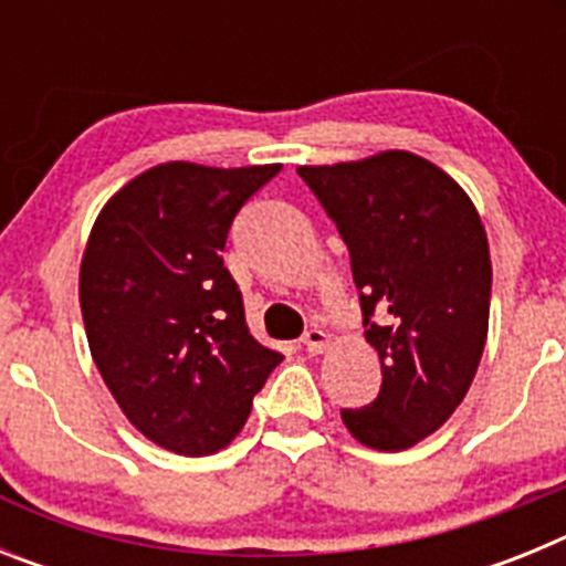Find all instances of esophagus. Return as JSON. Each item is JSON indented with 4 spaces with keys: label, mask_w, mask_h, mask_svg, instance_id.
Masks as SVG:
<instances>
[{
    "label": "esophagus",
    "mask_w": 566,
    "mask_h": 566,
    "mask_svg": "<svg viewBox=\"0 0 566 566\" xmlns=\"http://www.w3.org/2000/svg\"><path fill=\"white\" fill-rule=\"evenodd\" d=\"M303 348H306L308 354H323L328 348V334L323 332V328H308V332L303 334Z\"/></svg>",
    "instance_id": "esophagus-1"
}]
</instances>
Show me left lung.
I'll use <instances>...</instances> for the list:
<instances>
[{
  "label": "left lung",
  "mask_w": 566,
  "mask_h": 566,
  "mask_svg": "<svg viewBox=\"0 0 566 566\" xmlns=\"http://www.w3.org/2000/svg\"><path fill=\"white\" fill-rule=\"evenodd\" d=\"M297 175L348 247L365 339L382 365L377 399L343 408V422L368 448L405 451L448 422L476 377L488 234L451 175L402 149Z\"/></svg>",
  "instance_id": "1"
}]
</instances>
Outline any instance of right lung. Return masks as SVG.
<instances>
[{
	"label": "right lung",
	"instance_id": "obj_1",
	"mask_svg": "<svg viewBox=\"0 0 566 566\" xmlns=\"http://www.w3.org/2000/svg\"><path fill=\"white\" fill-rule=\"evenodd\" d=\"M277 172L161 164L115 192L90 232L78 277L90 352L129 422L167 451H221L283 359L249 334L223 266L234 214Z\"/></svg>",
	"mask_w": 566,
	"mask_h": 566
}]
</instances>
